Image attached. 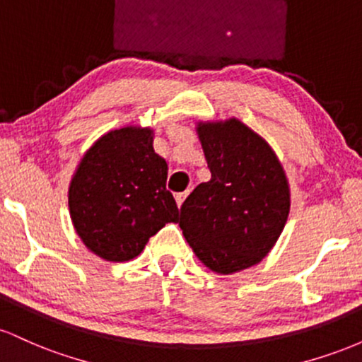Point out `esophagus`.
Listing matches in <instances>:
<instances>
[{
    "label": "esophagus",
    "mask_w": 362,
    "mask_h": 362,
    "mask_svg": "<svg viewBox=\"0 0 362 362\" xmlns=\"http://www.w3.org/2000/svg\"><path fill=\"white\" fill-rule=\"evenodd\" d=\"M187 195H189V190H187V192H182V194H177V195H175V201H177V206H178V207L184 204V201L187 199Z\"/></svg>",
    "instance_id": "obj_1"
}]
</instances>
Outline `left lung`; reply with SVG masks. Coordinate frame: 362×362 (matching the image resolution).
Here are the masks:
<instances>
[{"label": "left lung", "instance_id": "obj_1", "mask_svg": "<svg viewBox=\"0 0 362 362\" xmlns=\"http://www.w3.org/2000/svg\"><path fill=\"white\" fill-rule=\"evenodd\" d=\"M211 180L180 207L187 243L216 274L252 267L272 250L288 221L289 182L271 144L236 117L195 127Z\"/></svg>", "mask_w": 362, "mask_h": 362}]
</instances>
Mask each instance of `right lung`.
I'll list each match as a JSON object with an SVG mask.
<instances>
[{
    "label": "right lung",
    "mask_w": 362,
    "mask_h": 362,
    "mask_svg": "<svg viewBox=\"0 0 362 362\" xmlns=\"http://www.w3.org/2000/svg\"><path fill=\"white\" fill-rule=\"evenodd\" d=\"M153 138L151 127L112 129L86 149L69 182L74 231L103 260L134 259L165 224L178 221L168 165Z\"/></svg>",
    "instance_id": "right-lung-1"
}]
</instances>
